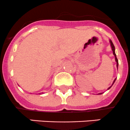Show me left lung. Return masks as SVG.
<instances>
[{"label":"left lung","mask_w":130,"mask_h":130,"mask_svg":"<svg viewBox=\"0 0 130 130\" xmlns=\"http://www.w3.org/2000/svg\"><path fill=\"white\" fill-rule=\"evenodd\" d=\"M109 42H110V44H111V48H112V52H113V55H115V60H116V67H117V68H118V60L117 58H116V53H115V46H114L113 43H112V41L110 40H109ZM116 78H115V80L113 81V83H112V85H113V84L115 83V80H116ZM112 86H110V87H109L108 89H107V90L111 88V87H112ZM103 94V93H99V94Z\"/></svg>","instance_id":"left-lung-1"}]
</instances>
